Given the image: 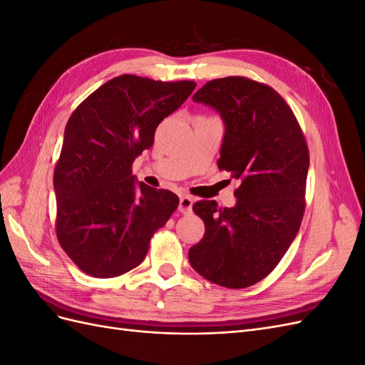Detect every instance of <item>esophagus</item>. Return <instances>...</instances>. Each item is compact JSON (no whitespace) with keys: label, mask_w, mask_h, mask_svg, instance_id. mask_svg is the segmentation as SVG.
I'll return each instance as SVG.
<instances>
[{"label":"esophagus","mask_w":365,"mask_h":365,"mask_svg":"<svg viewBox=\"0 0 365 365\" xmlns=\"http://www.w3.org/2000/svg\"><path fill=\"white\" fill-rule=\"evenodd\" d=\"M192 205H193V200H192L190 196L182 195V196L180 197V205H178V210H180V212H181L182 215L190 213V212H192Z\"/></svg>","instance_id":"34e87169"}]
</instances>
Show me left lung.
Listing matches in <instances>:
<instances>
[{"instance_id":"1","label":"left lung","mask_w":365,"mask_h":365,"mask_svg":"<svg viewBox=\"0 0 365 365\" xmlns=\"http://www.w3.org/2000/svg\"><path fill=\"white\" fill-rule=\"evenodd\" d=\"M193 102L215 108L225 123L217 168L240 182L235 207L197 201L205 224L189 250L192 268L224 288L260 282L291 247L304 215L309 149L284 98L244 76L207 82Z\"/></svg>"}]
</instances>
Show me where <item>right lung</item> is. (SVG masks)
<instances>
[{"mask_svg":"<svg viewBox=\"0 0 365 365\" xmlns=\"http://www.w3.org/2000/svg\"><path fill=\"white\" fill-rule=\"evenodd\" d=\"M195 86L123 74L88 96L68 118L53 176L56 236L91 277H118L138 267L153 233L178 207L175 193L137 184L132 163Z\"/></svg>","mask_w":365,"mask_h":365,"instance_id":"obj_1","label":"right lung"}]
</instances>
